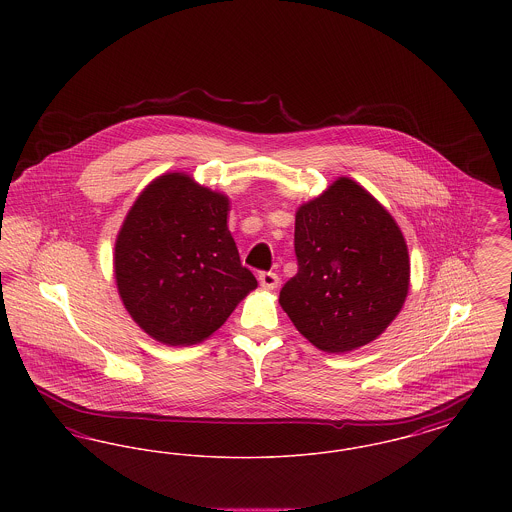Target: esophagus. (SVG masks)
<instances>
[{
  "label": "esophagus",
  "mask_w": 512,
  "mask_h": 512,
  "mask_svg": "<svg viewBox=\"0 0 512 512\" xmlns=\"http://www.w3.org/2000/svg\"><path fill=\"white\" fill-rule=\"evenodd\" d=\"M259 282H261V286L267 288V290H276L278 284H280V278H278L276 272H261V274H259Z\"/></svg>",
  "instance_id": "34e87169"
}]
</instances>
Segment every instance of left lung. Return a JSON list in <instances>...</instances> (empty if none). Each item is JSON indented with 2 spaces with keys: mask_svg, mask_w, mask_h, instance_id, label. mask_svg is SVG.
Masks as SVG:
<instances>
[{
  "mask_svg": "<svg viewBox=\"0 0 512 512\" xmlns=\"http://www.w3.org/2000/svg\"><path fill=\"white\" fill-rule=\"evenodd\" d=\"M297 274L280 290L293 326L326 353L376 340L409 292L405 238L390 213L349 178L295 213Z\"/></svg>",
  "mask_w": 512,
  "mask_h": 512,
  "instance_id": "obj_1",
  "label": "left lung"
}]
</instances>
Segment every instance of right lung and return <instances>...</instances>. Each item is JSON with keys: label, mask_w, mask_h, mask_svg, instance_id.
<instances>
[{"label": "right lung", "mask_w": 512, "mask_h": 512, "mask_svg": "<svg viewBox=\"0 0 512 512\" xmlns=\"http://www.w3.org/2000/svg\"><path fill=\"white\" fill-rule=\"evenodd\" d=\"M228 197L182 172L155 178L115 242L122 303L153 340L194 345L232 315L257 280L228 230Z\"/></svg>", "instance_id": "add662e5"}]
</instances>
